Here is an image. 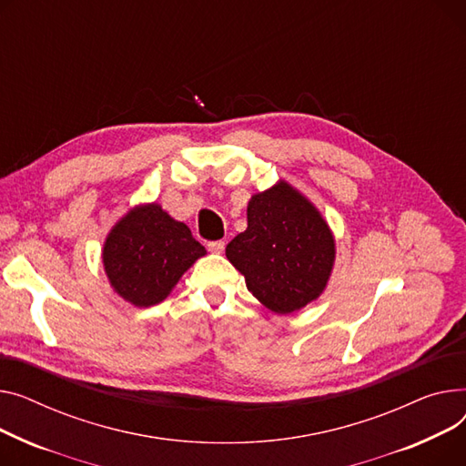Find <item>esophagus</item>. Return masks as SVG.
Masks as SVG:
<instances>
[{
    "instance_id": "1",
    "label": "esophagus",
    "mask_w": 466,
    "mask_h": 466,
    "mask_svg": "<svg viewBox=\"0 0 466 466\" xmlns=\"http://www.w3.org/2000/svg\"><path fill=\"white\" fill-rule=\"evenodd\" d=\"M208 252L212 254H222L224 248H226V242L224 240H214V242H208Z\"/></svg>"
}]
</instances>
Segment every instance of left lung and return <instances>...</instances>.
<instances>
[{
    "label": "left lung",
    "instance_id": "left-lung-1",
    "mask_svg": "<svg viewBox=\"0 0 466 466\" xmlns=\"http://www.w3.org/2000/svg\"><path fill=\"white\" fill-rule=\"evenodd\" d=\"M248 228L226 248L246 288L263 307L293 314L316 300L331 279L335 235L314 203L286 180L254 194Z\"/></svg>",
    "mask_w": 466,
    "mask_h": 466
}]
</instances>
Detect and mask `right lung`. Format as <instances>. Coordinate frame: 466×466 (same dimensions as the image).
<instances>
[{
  "label": "right lung",
  "mask_w": 466,
  "mask_h": 466,
  "mask_svg": "<svg viewBox=\"0 0 466 466\" xmlns=\"http://www.w3.org/2000/svg\"><path fill=\"white\" fill-rule=\"evenodd\" d=\"M203 256L205 246L191 237L189 228L157 203L129 208L108 231L101 250L108 284L126 303L139 309L167 299L184 272Z\"/></svg>",
  "instance_id": "right-lung-1"
}]
</instances>
